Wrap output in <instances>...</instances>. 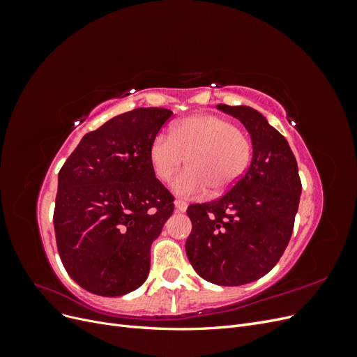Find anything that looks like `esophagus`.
<instances>
[{"label": "esophagus", "mask_w": 357, "mask_h": 357, "mask_svg": "<svg viewBox=\"0 0 357 357\" xmlns=\"http://www.w3.org/2000/svg\"><path fill=\"white\" fill-rule=\"evenodd\" d=\"M176 208L178 210V211H181V213H185L186 210H188V202L186 201H183V199H176Z\"/></svg>", "instance_id": "esophagus-1"}]
</instances>
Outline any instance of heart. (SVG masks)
Instances as JSON below:
<instances>
[{
	"mask_svg": "<svg viewBox=\"0 0 357 357\" xmlns=\"http://www.w3.org/2000/svg\"><path fill=\"white\" fill-rule=\"evenodd\" d=\"M253 153L252 139L229 119L214 114L186 117L172 125L169 135L159 134L149 149L153 174L169 181L186 159L188 169L172 181L181 197L222 193L245 172Z\"/></svg>",
	"mask_w": 357,
	"mask_h": 357,
	"instance_id": "1",
	"label": "heart"
}]
</instances>
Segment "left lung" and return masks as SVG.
I'll return each mask as SVG.
<instances>
[{
	"instance_id": "8db88e82",
	"label": "left lung",
	"mask_w": 357,
	"mask_h": 357,
	"mask_svg": "<svg viewBox=\"0 0 357 357\" xmlns=\"http://www.w3.org/2000/svg\"><path fill=\"white\" fill-rule=\"evenodd\" d=\"M252 135L250 167L211 202L192 204L186 255L210 283L241 286L264 277L284 253L301 197L296 159L275 128L252 107L218 104Z\"/></svg>"
}]
</instances>
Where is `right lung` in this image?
Masks as SVG:
<instances>
[{"instance_id": "1", "label": "right lung", "mask_w": 357, "mask_h": 357, "mask_svg": "<svg viewBox=\"0 0 357 357\" xmlns=\"http://www.w3.org/2000/svg\"><path fill=\"white\" fill-rule=\"evenodd\" d=\"M171 116L156 107L119 114L86 134L59 171L58 252L68 275L91 294L122 296L146 282L150 245L174 211V197L149 160Z\"/></svg>"}]
</instances>
